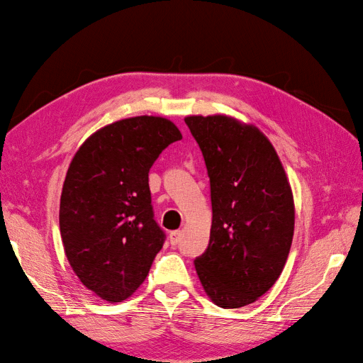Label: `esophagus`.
Here are the masks:
<instances>
[{
	"label": "esophagus",
	"instance_id": "obj_1",
	"mask_svg": "<svg viewBox=\"0 0 363 363\" xmlns=\"http://www.w3.org/2000/svg\"><path fill=\"white\" fill-rule=\"evenodd\" d=\"M169 241H171V244H172L174 247L178 245L179 241H181V231H172V233L169 234Z\"/></svg>",
	"mask_w": 363,
	"mask_h": 363
}]
</instances>
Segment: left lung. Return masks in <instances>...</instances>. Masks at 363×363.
I'll return each instance as SVG.
<instances>
[{
    "label": "left lung",
    "mask_w": 363,
    "mask_h": 363,
    "mask_svg": "<svg viewBox=\"0 0 363 363\" xmlns=\"http://www.w3.org/2000/svg\"><path fill=\"white\" fill-rule=\"evenodd\" d=\"M210 178V242L195 258L201 284L223 308L254 303L279 279L294 231V203L270 140L251 125L188 116Z\"/></svg>",
    "instance_id": "8db88e82"
}]
</instances>
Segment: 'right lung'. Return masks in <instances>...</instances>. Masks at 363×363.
Returning a JSON list of instances; mask_svg holds the SVG:
<instances>
[{
    "label": "right lung",
    "instance_id": "obj_1",
    "mask_svg": "<svg viewBox=\"0 0 363 363\" xmlns=\"http://www.w3.org/2000/svg\"><path fill=\"white\" fill-rule=\"evenodd\" d=\"M181 139L171 121L136 116L94 132L74 155L60 198V233L73 272L103 300L132 296L165 242L153 218L149 169Z\"/></svg>",
    "mask_w": 363,
    "mask_h": 363
}]
</instances>
